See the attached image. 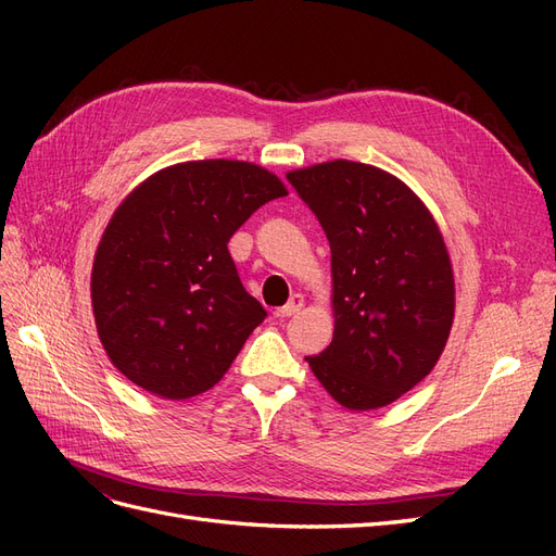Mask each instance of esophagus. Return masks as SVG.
Instances as JSON below:
<instances>
[{
  "label": "esophagus",
  "instance_id": "esophagus-1",
  "mask_svg": "<svg viewBox=\"0 0 556 556\" xmlns=\"http://www.w3.org/2000/svg\"><path fill=\"white\" fill-rule=\"evenodd\" d=\"M304 304H306L304 294H294V296L288 301V304L280 306V308L276 311V317H292V315H296L301 308H304Z\"/></svg>",
  "mask_w": 556,
  "mask_h": 556
}]
</instances>
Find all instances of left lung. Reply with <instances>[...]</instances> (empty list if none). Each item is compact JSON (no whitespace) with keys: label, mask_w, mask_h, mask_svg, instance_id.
I'll use <instances>...</instances> for the list:
<instances>
[{"label":"left lung","mask_w":556,"mask_h":556,"mask_svg":"<svg viewBox=\"0 0 556 556\" xmlns=\"http://www.w3.org/2000/svg\"><path fill=\"white\" fill-rule=\"evenodd\" d=\"M331 248L333 339L306 357L350 410L390 406L443 355L454 276L443 233L406 182L378 166L333 160L288 174Z\"/></svg>","instance_id":"left-lung-1"}]
</instances>
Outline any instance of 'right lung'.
Here are the masks:
<instances>
[{"label":"right lung","instance_id":"1","mask_svg":"<svg viewBox=\"0 0 556 556\" xmlns=\"http://www.w3.org/2000/svg\"><path fill=\"white\" fill-rule=\"evenodd\" d=\"M285 194L264 166L197 160L166 166L125 197L97 245L90 280L99 341L117 371L172 401L220 382L266 317L227 243Z\"/></svg>","mask_w":556,"mask_h":556}]
</instances>
